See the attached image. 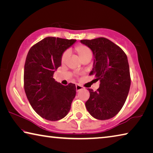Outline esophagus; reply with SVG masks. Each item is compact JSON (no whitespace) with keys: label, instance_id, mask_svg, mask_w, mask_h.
Instances as JSON below:
<instances>
[{"label":"esophagus","instance_id":"esophagus-1","mask_svg":"<svg viewBox=\"0 0 153 153\" xmlns=\"http://www.w3.org/2000/svg\"><path fill=\"white\" fill-rule=\"evenodd\" d=\"M76 91L77 92H79L80 90H82L83 88H84V87L82 86H80V85H79V84H77L76 86Z\"/></svg>","mask_w":153,"mask_h":153}]
</instances>
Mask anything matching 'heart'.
Masks as SVG:
<instances>
[{
    "label": "heart",
    "mask_w": 153,
    "mask_h": 153,
    "mask_svg": "<svg viewBox=\"0 0 153 153\" xmlns=\"http://www.w3.org/2000/svg\"><path fill=\"white\" fill-rule=\"evenodd\" d=\"M76 50L82 60V59H84V58L87 57V56H92V55L91 50H90V48L88 47V46L86 45H78L76 48ZM69 56H70V51L69 50H67L65 51L61 56L62 63H65V62L68 59Z\"/></svg>",
    "instance_id": "b5f03b06"
}]
</instances>
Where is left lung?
<instances>
[{
    "mask_svg": "<svg viewBox=\"0 0 153 153\" xmlns=\"http://www.w3.org/2000/svg\"><path fill=\"white\" fill-rule=\"evenodd\" d=\"M94 56V68L90 75L99 80L96 91L88 88L90 98L86 102L88 111L100 120L111 119L123 107L130 88L128 57L120 46L105 38L82 40Z\"/></svg>",
    "mask_w": 153,
    "mask_h": 153,
    "instance_id": "left-lung-1",
    "label": "left lung"
}]
</instances>
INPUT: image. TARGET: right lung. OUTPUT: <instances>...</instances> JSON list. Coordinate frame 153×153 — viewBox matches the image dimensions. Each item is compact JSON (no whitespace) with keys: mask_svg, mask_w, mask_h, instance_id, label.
Wrapping results in <instances>:
<instances>
[{"mask_svg":"<svg viewBox=\"0 0 153 153\" xmlns=\"http://www.w3.org/2000/svg\"><path fill=\"white\" fill-rule=\"evenodd\" d=\"M76 40L46 37L32 46L24 65V90L31 106L40 117L58 121L65 117L76 94V85L63 86L53 78L63 52Z\"/></svg>","mask_w":153,"mask_h":153,"instance_id":"right-lung-1","label":"right lung"}]
</instances>
